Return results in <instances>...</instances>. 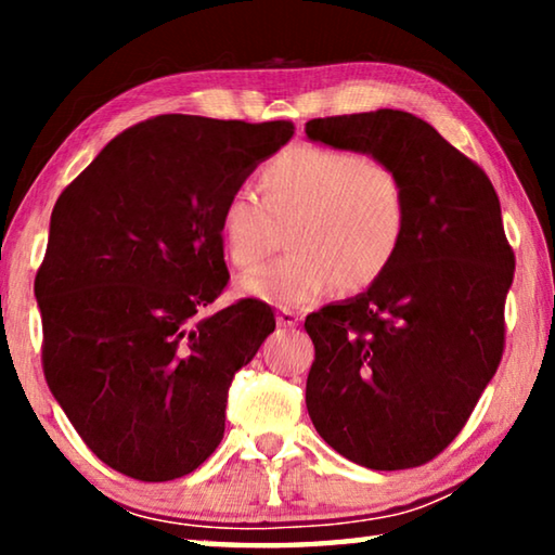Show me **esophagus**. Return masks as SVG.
I'll return each mask as SVG.
<instances>
[{"instance_id":"1","label":"esophagus","mask_w":555,"mask_h":555,"mask_svg":"<svg viewBox=\"0 0 555 555\" xmlns=\"http://www.w3.org/2000/svg\"><path fill=\"white\" fill-rule=\"evenodd\" d=\"M276 323L281 327H296L300 323V315L296 311H291V308H281L276 313Z\"/></svg>"}]
</instances>
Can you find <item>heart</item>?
<instances>
[{"mask_svg":"<svg viewBox=\"0 0 555 555\" xmlns=\"http://www.w3.org/2000/svg\"><path fill=\"white\" fill-rule=\"evenodd\" d=\"M259 195L230 193L218 212L224 257L255 269L281 244L288 228L294 249L244 276L247 296L296 308L333 284L362 291L387 274L409 224L406 185L379 156L345 146L300 144L259 168Z\"/></svg>","mask_w":555,"mask_h":555,"instance_id":"b5f03b06","label":"heart"}]
</instances>
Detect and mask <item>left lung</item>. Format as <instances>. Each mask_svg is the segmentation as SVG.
Listing matches in <instances>:
<instances>
[{"label":"left lung","instance_id":"8db88e82","mask_svg":"<svg viewBox=\"0 0 555 555\" xmlns=\"http://www.w3.org/2000/svg\"><path fill=\"white\" fill-rule=\"evenodd\" d=\"M313 142L379 156L406 185L399 257L364 294L306 318V406L370 469L426 465L453 443L500 367L514 279L500 198L473 158L401 109L306 121Z\"/></svg>","mask_w":555,"mask_h":555}]
</instances>
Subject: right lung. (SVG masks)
<instances>
[{
	"instance_id": "right-lung-1",
	"label": "right lung",
	"mask_w": 555,
	"mask_h": 555,
	"mask_svg": "<svg viewBox=\"0 0 555 555\" xmlns=\"http://www.w3.org/2000/svg\"><path fill=\"white\" fill-rule=\"evenodd\" d=\"M294 121L158 115L117 134L55 201L36 271L46 384L102 463L142 482L193 473L224 434L228 391L274 333L240 298L218 212Z\"/></svg>"
}]
</instances>
